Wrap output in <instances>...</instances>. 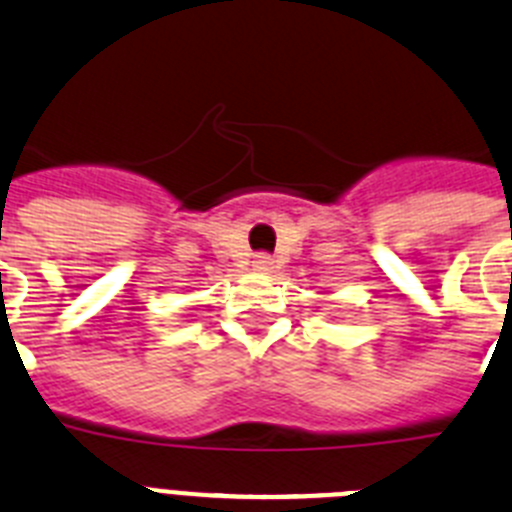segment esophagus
<instances>
[{
  "mask_svg": "<svg viewBox=\"0 0 512 512\" xmlns=\"http://www.w3.org/2000/svg\"><path fill=\"white\" fill-rule=\"evenodd\" d=\"M252 268H255L257 273H270V270H273V257L260 252V255H255V260H252Z\"/></svg>",
  "mask_w": 512,
  "mask_h": 512,
  "instance_id": "esophagus-1",
  "label": "esophagus"
}]
</instances>
